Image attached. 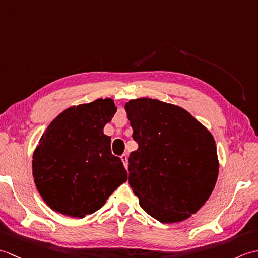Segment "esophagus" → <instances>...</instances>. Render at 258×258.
<instances>
[{
  "label": "esophagus",
  "instance_id": "1",
  "mask_svg": "<svg viewBox=\"0 0 258 258\" xmlns=\"http://www.w3.org/2000/svg\"><path fill=\"white\" fill-rule=\"evenodd\" d=\"M120 160H122V162H123V164H124V166H125V168H127V165H128V158H127V155L126 154H123L122 156H120Z\"/></svg>",
  "mask_w": 258,
  "mask_h": 258
}]
</instances>
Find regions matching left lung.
Returning a JSON list of instances; mask_svg holds the SVG:
<instances>
[{"mask_svg": "<svg viewBox=\"0 0 258 258\" xmlns=\"http://www.w3.org/2000/svg\"><path fill=\"white\" fill-rule=\"evenodd\" d=\"M125 111L139 144L128 157V183L141 207L161 223L187 220L215 187L220 163L213 135L174 104L141 97Z\"/></svg>", "mask_w": 258, "mask_h": 258, "instance_id": "8db88e82", "label": "left lung"}]
</instances>
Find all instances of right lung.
Listing matches in <instances>:
<instances>
[{
    "label": "right lung",
    "instance_id": "add662e5",
    "mask_svg": "<svg viewBox=\"0 0 258 258\" xmlns=\"http://www.w3.org/2000/svg\"><path fill=\"white\" fill-rule=\"evenodd\" d=\"M117 107L112 98L69 107L54 118L33 153L38 193L53 211L83 218L127 180L120 158L103 133Z\"/></svg>",
    "mask_w": 258,
    "mask_h": 258
}]
</instances>
